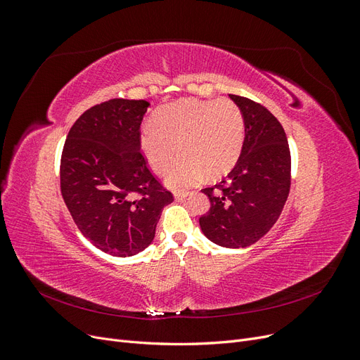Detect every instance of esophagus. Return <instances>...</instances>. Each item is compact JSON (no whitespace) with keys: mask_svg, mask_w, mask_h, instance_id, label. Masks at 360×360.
Segmentation results:
<instances>
[{"mask_svg":"<svg viewBox=\"0 0 360 360\" xmlns=\"http://www.w3.org/2000/svg\"><path fill=\"white\" fill-rule=\"evenodd\" d=\"M186 197H188V192H176V193H174V198H176V201H183Z\"/></svg>","mask_w":360,"mask_h":360,"instance_id":"34e87169","label":"esophagus"}]
</instances>
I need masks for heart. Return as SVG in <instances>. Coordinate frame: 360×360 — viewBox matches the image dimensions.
Instances as JSON below:
<instances>
[{
  "mask_svg": "<svg viewBox=\"0 0 360 360\" xmlns=\"http://www.w3.org/2000/svg\"><path fill=\"white\" fill-rule=\"evenodd\" d=\"M245 118L234 102L226 99H183L159 108L155 123H146L139 147L151 171L167 172L174 191L188 189L204 179L222 177L242 155Z\"/></svg>",
  "mask_w": 360,
  "mask_h": 360,
  "instance_id": "b5f03b06",
  "label": "heart"
}]
</instances>
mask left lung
<instances>
[{
	"instance_id": "1",
	"label": "left lung",
	"mask_w": 360,
	"mask_h": 360,
	"mask_svg": "<svg viewBox=\"0 0 360 360\" xmlns=\"http://www.w3.org/2000/svg\"><path fill=\"white\" fill-rule=\"evenodd\" d=\"M230 97L245 118V143L231 172L202 189L210 210L200 217V226L210 242L236 249L254 245L278 221L290 192L291 156L284 127L267 108Z\"/></svg>"
}]
</instances>
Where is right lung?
<instances>
[{"mask_svg":"<svg viewBox=\"0 0 360 360\" xmlns=\"http://www.w3.org/2000/svg\"><path fill=\"white\" fill-rule=\"evenodd\" d=\"M146 101L112 99L76 120L63 148L61 195L82 236L112 257H132L155 238L174 201L139 147Z\"/></svg>","mask_w":360,"mask_h":360,"instance_id":"right-lung-1","label":"right lung"}]
</instances>
